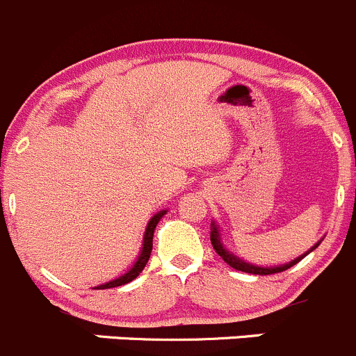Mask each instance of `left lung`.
<instances>
[{
	"label": "left lung",
	"instance_id": "obj_1",
	"mask_svg": "<svg viewBox=\"0 0 356 356\" xmlns=\"http://www.w3.org/2000/svg\"><path fill=\"white\" fill-rule=\"evenodd\" d=\"M210 241H212L213 250H216L217 254H219L220 257H222V261L226 262V264H229L231 268H234V270L243 271V273H252V275H273V273H282V271L289 270V268H292V266H294V264H298V262L301 261V259H305L306 255L309 254V252L315 250V248L320 245V241H318V243H316L315 247H312V250L306 252L305 255H299V257H296L294 261L287 262V264L271 266V268H262V266H254V264H250V262H245L243 259H240V257H236V255H234V254H231V252L227 250L226 247H224L222 241H220L219 227H217L216 222L210 224Z\"/></svg>",
	"mask_w": 356,
	"mask_h": 356
}]
</instances>
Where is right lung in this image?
Returning a JSON list of instances; mask_svg holds the SVG:
<instances>
[{
    "label": "right lung",
    "instance_id": "add662e5",
    "mask_svg": "<svg viewBox=\"0 0 356 356\" xmlns=\"http://www.w3.org/2000/svg\"><path fill=\"white\" fill-rule=\"evenodd\" d=\"M165 213H167V210H160V212L154 213V216L149 219V222H147L146 233H144L143 250H140L139 257H137V261H136V264H134L132 268H130V270L127 271L125 275H122V277H120V278H115V280H111V282H106V284L99 285V287H95V289H99V291H101V289L120 287V285L129 284V282H132L134 278L139 277L140 271L144 270V266H146L147 261H149L151 250H153V234H154V227H156L158 220H160L161 217L165 216Z\"/></svg>",
    "mask_w": 356,
    "mask_h": 356
}]
</instances>
